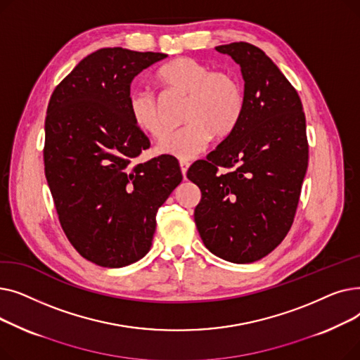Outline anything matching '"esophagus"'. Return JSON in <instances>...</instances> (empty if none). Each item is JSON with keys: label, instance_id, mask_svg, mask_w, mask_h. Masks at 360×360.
I'll return each instance as SVG.
<instances>
[{"label": "esophagus", "instance_id": "esophagus-1", "mask_svg": "<svg viewBox=\"0 0 360 360\" xmlns=\"http://www.w3.org/2000/svg\"><path fill=\"white\" fill-rule=\"evenodd\" d=\"M179 167H181V172H182L184 179H186V170H188V167H190V163H188L186 160H181L179 162Z\"/></svg>", "mask_w": 360, "mask_h": 360}]
</instances>
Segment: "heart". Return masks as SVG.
<instances>
[{
    "instance_id": "heart-1",
    "label": "heart",
    "mask_w": 360,
    "mask_h": 360,
    "mask_svg": "<svg viewBox=\"0 0 360 360\" xmlns=\"http://www.w3.org/2000/svg\"><path fill=\"white\" fill-rule=\"evenodd\" d=\"M158 82L170 91L185 94L179 129L162 137L156 151L159 155L190 160L200 155L213 137L224 139L238 127L245 110V90L233 72L214 71L190 56H179L158 71ZM127 110L134 125L159 139L163 120L156 94L148 89L131 90Z\"/></svg>"
}]
</instances>
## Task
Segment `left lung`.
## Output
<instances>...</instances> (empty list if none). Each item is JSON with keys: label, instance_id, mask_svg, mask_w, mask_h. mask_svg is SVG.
I'll return each mask as SVG.
<instances>
[{"label": "left lung", "instance_id": "obj_1", "mask_svg": "<svg viewBox=\"0 0 360 360\" xmlns=\"http://www.w3.org/2000/svg\"><path fill=\"white\" fill-rule=\"evenodd\" d=\"M240 65L245 110L186 176L198 185L194 220L212 254L235 264L269 255L295 219L308 169L307 121L295 87L266 52L247 42L216 46ZM219 167H232L228 174Z\"/></svg>", "mask_w": 360, "mask_h": 360}]
</instances>
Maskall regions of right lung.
Listing matches in <instances>:
<instances>
[{
    "instance_id": "add662e5",
    "label": "right lung",
    "mask_w": 360,
    "mask_h": 360,
    "mask_svg": "<svg viewBox=\"0 0 360 360\" xmlns=\"http://www.w3.org/2000/svg\"><path fill=\"white\" fill-rule=\"evenodd\" d=\"M166 56L102 48L49 99L44 162L55 209L75 251L101 267H125L150 251L159 207L182 181L172 156L132 163L150 141L128 115L131 82Z\"/></svg>"
}]
</instances>
